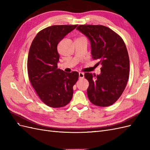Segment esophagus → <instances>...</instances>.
<instances>
[{"label": "esophagus", "mask_w": 150, "mask_h": 150, "mask_svg": "<svg viewBox=\"0 0 150 150\" xmlns=\"http://www.w3.org/2000/svg\"><path fill=\"white\" fill-rule=\"evenodd\" d=\"M84 74L83 73V72H79V79H83V78H84Z\"/></svg>", "instance_id": "34e87169"}]
</instances>
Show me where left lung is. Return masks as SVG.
Instances as JSON below:
<instances>
[{
    "label": "left lung",
    "mask_w": 150,
    "mask_h": 150,
    "mask_svg": "<svg viewBox=\"0 0 150 150\" xmlns=\"http://www.w3.org/2000/svg\"><path fill=\"white\" fill-rule=\"evenodd\" d=\"M77 30L87 37L94 59L101 65L99 75L86 72L89 81L88 98L94 105L111 106L121 96L129 78V59L123 40L111 29L101 25H80Z\"/></svg>",
    "instance_id": "8db88e82"
}]
</instances>
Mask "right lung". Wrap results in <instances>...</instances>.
Returning a JSON list of instances; mask_svg holds the SVG:
<instances>
[{
  "label": "right lung",
  "mask_w": 150,
  "mask_h": 150,
  "mask_svg": "<svg viewBox=\"0 0 150 150\" xmlns=\"http://www.w3.org/2000/svg\"><path fill=\"white\" fill-rule=\"evenodd\" d=\"M78 25H52L36 35L30 47L28 71L33 87L46 105L60 108L69 103L73 86L79 78L76 71L66 72L57 69L59 54L57 44Z\"/></svg>",
  "instance_id": "right-lung-1"
}]
</instances>
